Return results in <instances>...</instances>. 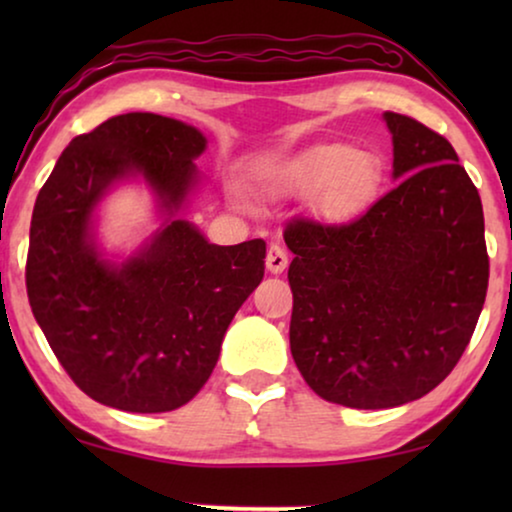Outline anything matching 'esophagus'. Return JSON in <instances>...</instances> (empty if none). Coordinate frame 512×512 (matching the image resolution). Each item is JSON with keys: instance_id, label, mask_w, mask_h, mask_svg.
Returning <instances> with one entry per match:
<instances>
[{"instance_id": "1", "label": "esophagus", "mask_w": 512, "mask_h": 512, "mask_svg": "<svg viewBox=\"0 0 512 512\" xmlns=\"http://www.w3.org/2000/svg\"><path fill=\"white\" fill-rule=\"evenodd\" d=\"M289 265V254L279 247V244H270L268 254H265V268H268L272 275H279V272L286 270Z\"/></svg>"}]
</instances>
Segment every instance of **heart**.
Returning <instances> with one entry per match:
<instances>
[{"mask_svg": "<svg viewBox=\"0 0 512 512\" xmlns=\"http://www.w3.org/2000/svg\"><path fill=\"white\" fill-rule=\"evenodd\" d=\"M382 179V160L349 144L317 146L263 172L265 186L277 193L321 191V209L331 219L363 212L380 193Z\"/></svg>", "mask_w": 512, "mask_h": 512, "instance_id": "b5f03b06", "label": "heart"}]
</instances>
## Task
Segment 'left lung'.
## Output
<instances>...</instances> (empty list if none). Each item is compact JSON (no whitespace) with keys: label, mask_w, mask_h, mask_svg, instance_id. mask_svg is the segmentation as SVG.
<instances>
[{"label":"left lung","mask_w":512,"mask_h":512,"mask_svg":"<svg viewBox=\"0 0 512 512\" xmlns=\"http://www.w3.org/2000/svg\"><path fill=\"white\" fill-rule=\"evenodd\" d=\"M398 184L359 219H293L291 354L314 394L359 410L417 401L471 342L485 305V216L457 151L384 111Z\"/></svg>","instance_id":"1"}]
</instances>
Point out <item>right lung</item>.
Returning <instances> with one entry per match:
<instances>
[{
    "instance_id": "obj_1",
    "label": "right lung",
    "mask_w": 512,
    "mask_h": 512,
    "mask_svg": "<svg viewBox=\"0 0 512 512\" xmlns=\"http://www.w3.org/2000/svg\"><path fill=\"white\" fill-rule=\"evenodd\" d=\"M207 139L158 114L114 116L74 137L34 202L25 284L60 366L93 401L170 412L212 375L235 312L261 284L265 242L216 247L177 219L198 184ZM139 173L164 228L121 266L92 242V212L111 183Z\"/></svg>"
}]
</instances>
